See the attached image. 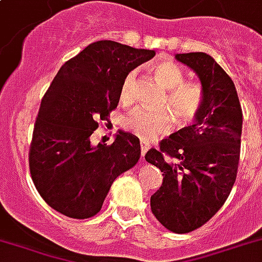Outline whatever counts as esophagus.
<instances>
[{
  "instance_id": "1",
  "label": "esophagus",
  "mask_w": 262,
  "mask_h": 262,
  "mask_svg": "<svg viewBox=\"0 0 262 262\" xmlns=\"http://www.w3.org/2000/svg\"><path fill=\"white\" fill-rule=\"evenodd\" d=\"M140 145H141V157L144 158V155L149 149V144L148 143H145L144 140H141V141H140Z\"/></svg>"
}]
</instances>
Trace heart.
<instances>
[{
    "instance_id": "b5f03b06",
    "label": "heart",
    "mask_w": 262,
    "mask_h": 262,
    "mask_svg": "<svg viewBox=\"0 0 262 262\" xmlns=\"http://www.w3.org/2000/svg\"><path fill=\"white\" fill-rule=\"evenodd\" d=\"M154 77L167 89L166 99L163 101L167 110L148 111L144 108H136L127 114L123 119V126L126 130L143 140H154L158 136L171 130L175 115L179 125H188L196 118L203 104L202 88L198 83L184 82V74L179 66L167 59H161L151 66ZM136 71H132L125 77L121 86V101L127 103L133 96Z\"/></svg>"
}]
</instances>
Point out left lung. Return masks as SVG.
<instances>
[{
	"instance_id": "8db88e82",
	"label": "left lung",
	"mask_w": 262,
	"mask_h": 262,
	"mask_svg": "<svg viewBox=\"0 0 262 262\" xmlns=\"http://www.w3.org/2000/svg\"><path fill=\"white\" fill-rule=\"evenodd\" d=\"M196 74L203 92L193 125L149 149L145 161L163 171L151 210L166 229L187 233L202 227L227 201L236 180L243 115L235 83L210 55L177 53Z\"/></svg>"
}]
</instances>
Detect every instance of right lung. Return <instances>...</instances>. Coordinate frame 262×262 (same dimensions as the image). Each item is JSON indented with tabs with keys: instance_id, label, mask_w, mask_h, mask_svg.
Returning <instances> with one entry per match:
<instances>
[{
	"instance_id": "add662e5",
	"label": "right lung",
	"mask_w": 262,
	"mask_h": 262,
	"mask_svg": "<svg viewBox=\"0 0 262 262\" xmlns=\"http://www.w3.org/2000/svg\"><path fill=\"white\" fill-rule=\"evenodd\" d=\"M155 51L97 41L66 61L43 96L30 147V173L45 202L71 219L97 214L118 176L139 162L140 140L118 130L92 145L99 121L117 108L125 77Z\"/></svg>"
}]
</instances>
